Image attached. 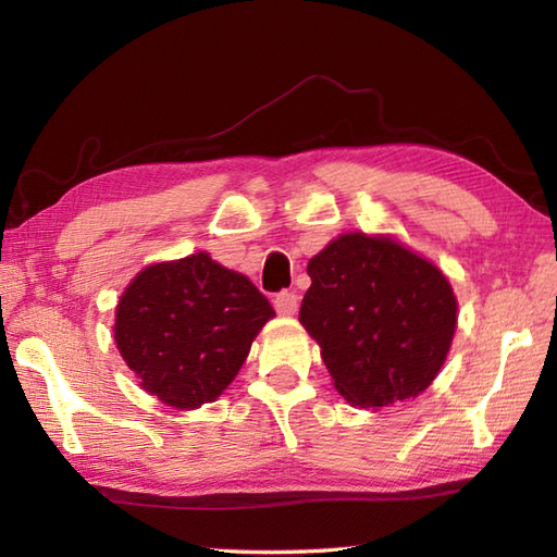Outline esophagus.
Wrapping results in <instances>:
<instances>
[{
	"label": "esophagus",
	"mask_w": 557,
	"mask_h": 557,
	"mask_svg": "<svg viewBox=\"0 0 557 557\" xmlns=\"http://www.w3.org/2000/svg\"><path fill=\"white\" fill-rule=\"evenodd\" d=\"M272 304H275V311L280 315H294L299 311V297L294 292H280Z\"/></svg>",
	"instance_id": "obj_1"
}]
</instances>
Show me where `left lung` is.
I'll return each mask as SVG.
<instances>
[{
  "label": "left lung",
  "instance_id": "1",
  "mask_svg": "<svg viewBox=\"0 0 557 557\" xmlns=\"http://www.w3.org/2000/svg\"><path fill=\"white\" fill-rule=\"evenodd\" d=\"M299 323L349 405L419 397L441 373L457 330L445 272L389 234H339L309 260Z\"/></svg>",
  "mask_w": 557,
  "mask_h": 557
}]
</instances>
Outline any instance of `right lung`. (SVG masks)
I'll return each instance as SVG.
<instances>
[{
    "mask_svg": "<svg viewBox=\"0 0 557 557\" xmlns=\"http://www.w3.org/2000/svg\"><path fill=\"white\" fill-rule=\"evenodd\" d=\"M275 315L242 272L198 251L144 268L114 311V342L140 387L191 411L215 401Z\"/></svg>",
    "mask_w": 557,
    "mask_h": 557,
    "instance_id": "obj_1",
    "label": "right lung"
}]
</instances>
